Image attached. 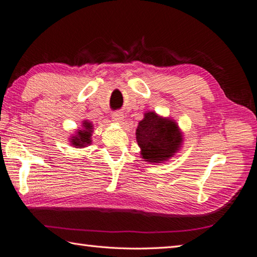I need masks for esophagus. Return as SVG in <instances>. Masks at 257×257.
Masks as SVG:
<instances>
[{
	"label": "esophagus",
	"instance_id": "34e87169",
	"mask_svg": "<svg viewBox=\"0 0 257 257\" xmlns=\"http://www.w3.org/2000/svg\"><path fill=\"white\" fill-rule=\"evenodd\" d=\"M111 117H112V121H114L115 123H122L123 122L124 115H123L122 112H119V111L113 112Z\"/></svg>",
	"mask_w": 257,
	"mask_h": 257
}]
</instances>
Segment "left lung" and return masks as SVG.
Instances as JSON below:
<instances>
[{
    "label": "left lung",
    "instance_id": "1",
    "mask_svg": "<svg viewBox=\"0 0 257 257\" xmlns=\"http://www.w3.org/2000/svg\"><path fill=\"white\" fill-rule=\"evenodd\" d=\"M140 156L149 164L168 162L183 147L184 136L178 123L156 111H146L136 129Z\"/></svg>",
    "mask_w": 257,
    "mask_h": 257
}]
</instances>
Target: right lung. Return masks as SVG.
I'll return each mask as SVG.
<instances>
[{
	"label": "right lung",
	"mask_w": 257,
	"mask_h": 257,
	"mask_svg": "<svg viewBox=\"0 0 257 257\" xmlns=\"http://www.w3.org/2000/svg\"><path fill=\"white\" fill-rule=\"evenodd\" d=\"M92 133H93V124L89 120H83L81 128L77 129L70 137V145L73 146L74 148H85L92 144Z\"/></svg>",
	"instance_id": "obj_1"
}]
</instances>
